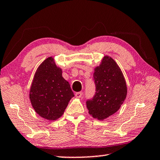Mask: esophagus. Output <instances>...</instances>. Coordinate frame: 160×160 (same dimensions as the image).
I'll return each mask as SVG.
<instances>
[{"label": "esophagus", "instance_id": "34e87169", "mask_svg": "<svg viewBox=\"0 0 160 160\" xmlns=\"http://www.w3.org/2000/svg\"><path fill=\"white\" fill-rule=\"evenodd\" d=\"M82 93L81 92H76L75 94V96L77 97V98H80V97H82Z\"/></svg>", "mask_w": 160, "mask_h": 160}]
</instances>
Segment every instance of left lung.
<instances>
[{
	"label": "left lung",
	"mask_w": 160,
	"mask_h": 160,
	"mask_svg": "<svg viewBox=\"0 0 160 160\" xmlns=\"http://www.w3.org/2000/svg\"><path fill=\"white\" fill-rule=\"evenodd\" d=\"M96 92L86 102L89 113L103 121L120 109L127 95V85L122 71L116 61L105 56L93 74Z\"/></svg>",
	"instance_id": "1"
}]
</instances>
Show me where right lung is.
Listing matches in <instances>:
<instances>
[{"label": "right lung", "instance_id": "right-lung-1", "mask_svg": "<svg viewBox=\"0 0 160 160\" xmlns=\"http://www.w3.org/2000/svg\"><path fill=\"white\" fill-rule=\"evenodd\" d=\"M73 97L69 82L62 76V69L53 58L45 59L35 72L29 91L35 112L47 120H57Z\"/></svg>", "mask_w": 160, "mask_h": 160}]
</instances>
